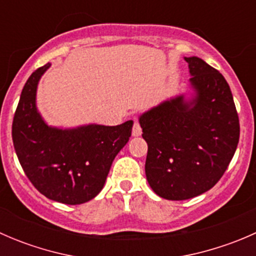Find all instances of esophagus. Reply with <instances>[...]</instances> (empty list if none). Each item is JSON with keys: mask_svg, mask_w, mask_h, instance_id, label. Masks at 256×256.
I'll return each mask as SVG.
<instances>
[{"mask_svg": "<svg viewBox=\"0 0 256 256\" xmlns=\"http://www.w3.org/2000/svg\"><path fill=\"white\" fill-rule=\"evenodd\" d=\"M141 134H142V128H141L140 122L135 118V120H134V126H132V136L138 138V136H140Z\"/></svg>", "mask_w": 256, "mask_h": 256, "instance_id": "34e87169", "label": "esophagus"}]
</instances>
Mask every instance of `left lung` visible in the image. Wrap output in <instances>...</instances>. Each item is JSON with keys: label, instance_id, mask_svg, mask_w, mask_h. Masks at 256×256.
Instances as JSON below:
<instances>
[{"label": "left lung", "instance_id": "obj_1", "mask_svg": "<svg viewBox=\"0 0 256 256\" xmlns=\"http://www.w3.org/2000/svg\"><path fill=\"white\" fill-rule=\"evenodd\" d=\"M194 96L164 102L140 116L147 142V180L170 200L197 197L228 168L239 142V118L230 88L216 69L197 56L184 58Z\"/></svg>", "mask_w": 256, "mask_h": 256}]
</instances>
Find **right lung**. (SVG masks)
I'll return each mask as SVG.
<instances>
[{"instance_id": "obj_1", "label": "right lung", "mask_w": 256, "mask_h": 256, "mask_svg": "<svg viewBox=\"0 0 256 256\" xmlns=\"http://www.w3.org/2000/svg\"><path fill=\"white\" fill-rule=\"evenodd\" d=\"M47 63L24 84L12 122V140L26 176L43 196L64 204H82L99 194L110 167L128 144L132 121L121 125L50 128L36 106V92Z\"/></svg>"}]
</instances>
